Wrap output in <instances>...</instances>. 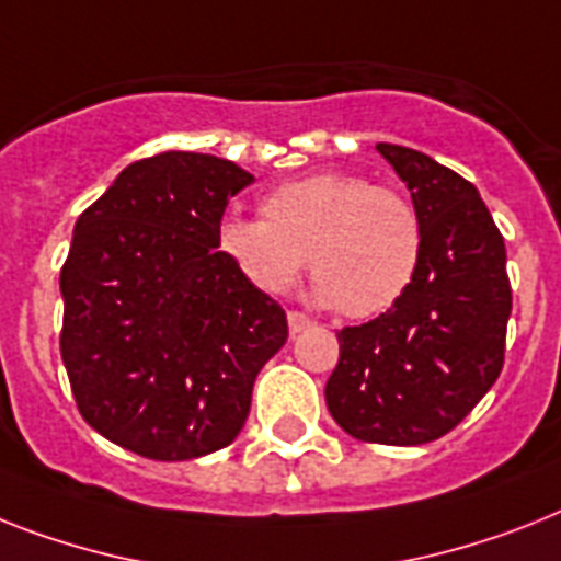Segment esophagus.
<instances>
[{
  "label": "esophagus",
  "mask_w": 561,
  "mask_h": 561,
  "mask_svg": "<svg viewBox=\"0 0 561 561\" xmlns=\"http://www.w3.org/2000/svg\"><path fill=\"white\" fill-rule=\"evenodd\" d=\"M312 327V321H309L307 314L304 312H289V332L291 335H298V332L309 330Z\"/></svg>",
  "instance_id": "esophagus-1"
}]
</instances>
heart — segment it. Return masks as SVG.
Here are the masks:
<instances>
[{"instance_id":"b5f03b06","label":"heart","mask_w":561,"mask_h":561,"mask_svg":"<svg viewBox=\"0 0 561 561\" xmlns=\"http://www.w3.org/2000/svg\"><path fill=\"white\" fill-rule=\"evenodd\" d=\"M257 217L220 226V249L257 289L284 295L309 254L321 304L375 318L419 275L424 226L407 194L355 171H314L272 188Z\"/></svg>"}]
</instances>
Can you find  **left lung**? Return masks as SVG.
<instances>
[{"label": "left lung", "mask_w": 561, "mask_h": 561, "mask_svg": "<svg viewBox=\"0 0 561 561\" xmlns=\"http://www.w3.org/2000/svg\"><path fill=\"white\" fill-rule=\"evenodd\" d=\"M375 148L410 188L424 254L396 307L337 332L327 407L353 438L415 447L450 433L502 373L507 254L473 183L415 148Z\"/></svg>", "instance_id": "1"}]
</instances>
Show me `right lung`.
I'll return each instance as SVG.
<instances>
[{
  "label": "right lung",
  "instance_id": "right-lung-1",
  "mask_svg": "<svg viewBox=\"0 0 561 561\" xmlns=\"http://www.w3.org/2000/svg\"><path fill=\"white\" fill-rule=\"evenodd\" d=\"M231 160L163 151L117 174L73 226L59 353L82 419L137 456L188 461L238 438L286 312L220 252Z\"/></svg>",
  "mask_w": 561,
  "mask_h": 561
}]
</instances>
